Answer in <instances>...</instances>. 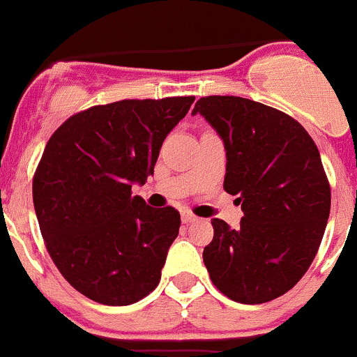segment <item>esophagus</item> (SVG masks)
I'll use <instances>...</instances> for the list:
<instances>
[{
    "instance_id": "1",
    "label": "esophagus",
    "mask_w": 357,
    "mask_h": 357,
    "mask_svg": "<svg viewBox=\"0 0 357 357\" xmlns=\"http://www.w3.org/2000/svg\"><path fill=\"white\" fill-rule=\"evenodd\" d=\"M198 218L195 216L193 213H189V211H184V213H182V222L184 223H193V222H197Z\"/></svg>"
}]
</instances>
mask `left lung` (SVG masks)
Here are the masks:
<instances>
[{
  "label": "left lung",
  "instance_id": "left-lung-1",
  "mask_svg": "<svg viewBox=\"0 0 357 357\" xmlns=\"http://www.w3.org/2000/svg\"><path fill=\"white\" fill-rule=\"evenodd\" d=\"M193 114L223 139V189L243 211L238 229L211 222L214 238L204 248L211 280L234 302L273 301L304 277L326 232L331 185L320 151L291 116L247 98H200Z\"/></svg>",
  "mask_w": 357,
  "mask_h": 357
}]
</instances>
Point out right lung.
Listing matches in <instances>:
<instances>
[{
  "instance_id": "obj_1",
  "label": "right lung",
  "mask_w": 357,
  "mask_h": 357,
  "mask_svg": "<svg viewBox=\"0 0 357 357\" xmlns=\"http://www.w3.org/2000/svg\"><path fill=\"white\" fill-rule=\"evenodd\" d=\"M195 96L121 100L73 114L53 132L33 175V207L53 263L73 288L128 305L157 288L181 214L146 206L166 135Z\"/></svg>"
}]
</instances>
